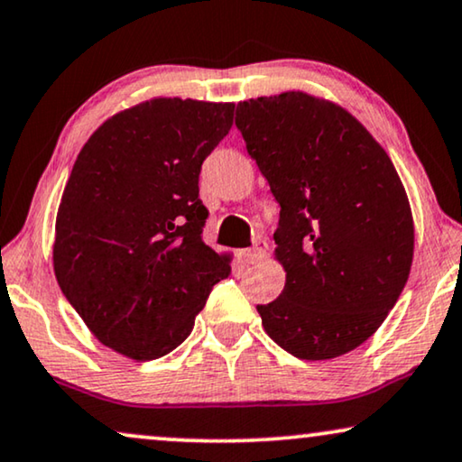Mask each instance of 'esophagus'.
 Here are the masks:
<instances>
[{
	"label": "esophagus",
	"instance_id": "obj_1",
	"mask_svg": "<svg viewBox=\"0 0 462 462\" xmlns=\"http://www.w3.org/2000/svg\"><path fill=\"white\" fill-rule=\"evenodd\" d=\"M264 250H267V244H264V242H256L254 245H252L250 250H245V252H244L245 263H250V264L261 263V261H263V256H264Z\"/></svg>",
	"mask_w": 462,
	"mask_h": 462
}]
</instances>
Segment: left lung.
<instances>
[{"label": "left lung", "instance_id": "left-lung-1", "mask_svg": "<svg viewBox=\"0 0 462 462\" xmlns=\"http://www.w3.org/2000/svg\"><path fill=\"white\" fill-rule=\"evenodd\" d=\"M236 125L280 204V299L263 328L299 359H332L368 340L406 286L414 256L408 195L387 151L330 100L250 98Z\"/></svg>", "mask_w": 462, "mask_h": 462}]
</instances>
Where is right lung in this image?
Instances as JSON below:
<instances>
[{"label":"right lung","instance_id":"right-lung-1","mask_svg":"<svg viewBox=\"0 0 462 462\" xmlns=\"http://www.w3.org/2000/svg\"><path fill=\"white\" fill-rule=\"evenodd\" d=\"M233 109L151 98L106 119L73 163L56 214V280L94 337L136 362L176 349L231 273L201 239L199 172Z\"/></svg>","mask_w":462,"mask_h":462}]
</instances>
